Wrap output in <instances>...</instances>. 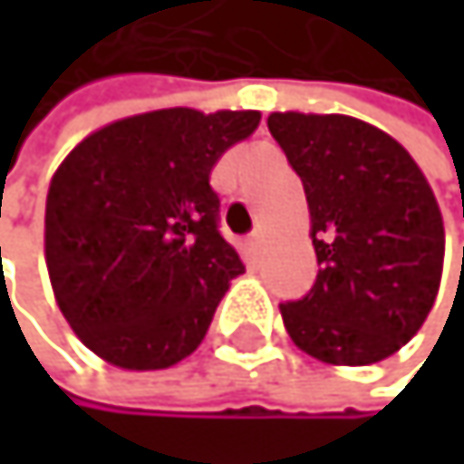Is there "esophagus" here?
I'll use <instances>...</instances> for the list:
<instances>
[{"mask_svg":"<svg viewBox=\"0 0 464 464\" xmlns=\"http://www.w3.org/2000/svg\"><path fill=\"white\" fill-rule=\"evenodd\" d=\"M247 250H250V256H258L261 250H264V234H261V230H253V234L247 237Z\"/></svg>","mask_w":464,"mask_h":464,"instance_id":"1","label":"esophagus"}]
</instances>
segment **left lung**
Here are the masks:
<instances>
[{
  "mask_svg": "<svg viewBox=\"0 0 464 464\" xmlns=\"http://www.w3.org/2000/svg\"><path fill=\"white\" fill-rule=\"evenodd\" d=\"M303 180L320 273L284 303L292 343L325 364L364 367L398 353L440 292L445 227L434 191L392 136L345 113L266 116Z\"/></svg>",
  "mask_w": 464,
  "mask_h": 464,
  "instance_id": "1",
  "label": "left lung"
}]
</instances>
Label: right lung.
<instances>
[{"label":"right lung","mask_w":464,"mask_h":464,"mask_svg":"<svg viewBox=\"0 0 464 464\" xmlns=\"http://www.w3.org/2000/svg\"><path fill=\"white\" fill-rule=\"evenodd\" d=\"M258 111L164 108L88 133L46 191L44 256L80 343L121 370H167L206 340L245 273L217 230L211 169Z\"/></svg>","instance_id":"right-lung-1"}]
</instances>
